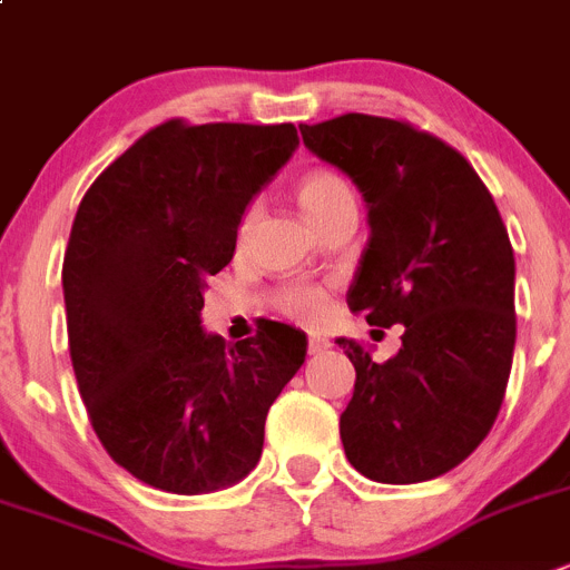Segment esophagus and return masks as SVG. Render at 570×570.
Returning a JSON list of instances; mask_svg holds the SVG:
<instances>
[{"label":"esophagus","instance_id":"obj_1","mask_svg":"<svg viewBox=\"0 0 570 570\" xmlns=\"http://www.w3.org/2000/svg\"><path fill=\"white\" fill-rule=\"evenodd\" d=\"M331 347V342H327L325 336H307V353H313V356H316V353H322V350H327Z\"/></svg>","mask_w":570,"mask_h":570}]
</instances>
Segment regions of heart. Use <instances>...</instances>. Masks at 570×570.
<instances>
[{
	"label": "heart",
	"mask_w": 570,
	"mask_h": 570,
	"mask_svg": "<svg viewBox=\"0 0 570 570\" xmlns=\"http://www.w3.org/2000/svg\"><path fill=\"white\" fill-rule=\"evenodd\" d=\"M344 197H350V186L344 183L342 175H336L331 169H311L296 180V200H299L302 212L307 214L311 223L325 217ZM250 220H254V208H245L243 220H239V239L250 228ZM274 305L288 320L302 322V325H320L327 316V311H331L325 288H320V285H302V282L276 291Z\"/></svg>",
	"instance_id": "heart-1"
}]
</instances>
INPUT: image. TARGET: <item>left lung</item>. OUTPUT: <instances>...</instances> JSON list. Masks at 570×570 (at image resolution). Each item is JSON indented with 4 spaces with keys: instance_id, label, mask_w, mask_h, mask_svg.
I'll list each match as a JSON object with an SVG mask.
<instances>
[{
    "instance_id": "left-lung-1",
    "label": "left lung",
    "mask_w": 570,
    "mask_h": 570,
    "mask_svg": "<svg viewBox=\"0 0 570 570\" xmlns=\"http://www.w3.org/2000/svg\"><path fill=\"white\" fill-rule=\"evenodd\" d=\"M299 132L370 208L350 311L404 325L401 350L381 364L336 338L356 367L338 421L344 455L379 483L446 474L489 435L509 384L517 316L503 217L472 164L412 124L347 112Z\"/></svg>"
}]
</instances>
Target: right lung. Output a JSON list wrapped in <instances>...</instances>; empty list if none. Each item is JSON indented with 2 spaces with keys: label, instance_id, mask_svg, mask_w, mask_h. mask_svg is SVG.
Instances as JSON below:
<instances>
[{
  "label": "right lung",
  "instance_id": "obj_1",
  "mask_svg": "<svg viewBox=\"0 0 570 570\" xmlns=\"http://www.w3.org/2000/svg\"><path fill=\"white\" fill-rule=\"evenodd\" d=\"M299 146L294 124L183 118L96 177L65 250L70 358L90 424L146 487L206 494L263 455L265 415L305 362L282 322L232 344L200 325L206 279L234 257L250 197Z\"/></svg>",
  "mask_w": 570,
  "mask_h": 570
}]
</instances>
